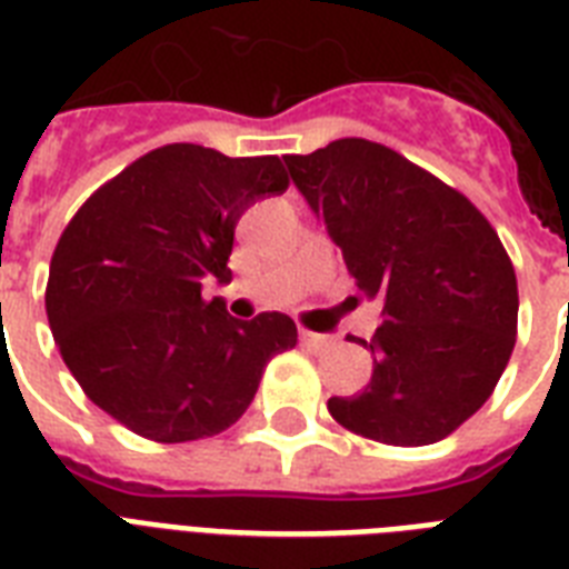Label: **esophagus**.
<instances>
[{"mask_svg":"<svg viewBox=\"0 0 569 569\" xmlns=\"http://www.w3.org/2000/svg\"><path fill=\"white\" fill-rule=\"evenodd\" d=\"M299 340H302V347L313 349V352L329 349L331 343H335V338H329V335H320V331H311V329H299Z\"/></svg>","mask_w":569,"mask_h":569,"instance_id":"obj_1","label":"esophagus"}]
</instances>
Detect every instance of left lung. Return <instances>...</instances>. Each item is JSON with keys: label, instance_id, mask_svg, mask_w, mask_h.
Segmentation results:
<instances>
[{"label": "left lung", "instance_id": "obj_1", "mask_svg": "<svg viewBox=\"0 0 569 569\" xmlns=\"http://www.w3.org/2000/svg\"><path fill=\"white\" fill-rule=\"evenodd\" d=\"M290 179L338 243L358 297L379 299L372 379L329 413L367 440L426 447L470 420L517 340V276L497 229L461 190L390 147L331 140L284 156Z\"/></svg>", "mask_w": 569, "mask_h": 569}]
</instances>
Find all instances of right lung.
Here are the masks:
<instances>
[{
    "label": "right lung",
    "instance_id": "add662e5",
    "mask_svg": "<svg viewBox=\"0 0 569 569\" xmlns=\"http://www.w3.org/2000/svg\"><path fill=\"white\" fill-rule=\"evenodd\" d=\"M290 184L279 156L167 143L93 190L52 252L47 317L90 402L156 443L220 435L272 356L297 347L279 311L240 322L206 281H229L234 226Z\"/></svg>",
    "mask_w": 569,
    "mask_h": 569
}]
</instances>
